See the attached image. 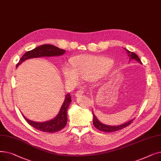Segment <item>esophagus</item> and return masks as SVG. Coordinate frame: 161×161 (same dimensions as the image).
Segmentation results:
<instances>
[{
    "label": "esophagus",
    "mask_w": 161,
    "mask_h": 161,
    "mask_svg": "<svg viewBox=\"0 0 161 161\" xmlns=\"http://www.w3.org/2000/svg\"><path fill=\"white\" fill-rule=\"evenodd\" d=\"M83 92H84V91L83 90H79L75 92V95L76 97H80L82 96V95L83 94Z\"/></svg>",
    "instance_id": "esophagus-1"
}]
</instances>
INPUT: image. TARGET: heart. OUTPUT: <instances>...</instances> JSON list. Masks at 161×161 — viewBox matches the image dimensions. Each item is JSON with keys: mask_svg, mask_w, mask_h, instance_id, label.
<instances>
[{"mask_svg": "<svg viewBox=\"0 0 161 161\" xmlns=\"http://www.w3.org/2000/svg\"><path fill=\"white\" fill-rule=\"evenodd\" d=\"M71 65L66 64L62 68L64 78L72 83L81 80L95 81L107 73L113 62L108 58L81 54L72 58Z\"/></svg>", "mask_w": 161, "mask_h": 161, "instance_id": "heart-1", "label": "heart"}]
</instances>
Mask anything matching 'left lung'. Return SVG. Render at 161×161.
Wrapping results in <instances>:
<instances>
[{
    "instance_id": "1",
    "label": "left lung",
    "mask_w": 161,
    "mask_h": 161,
    "mask_svg": "<svg viewBox=\"0 0 161 161\" xmlns=\"http://www.w3.org/2000/svg\"><path fill=\"white\" fill-rule=\"evenodd\" d=\"M125 49V48H124ZM125 50L126 51V52L129 53V56L130 57L129 58V61H130L131 59L132 60H135L138 61L139 63L142 64V63L141 62L140 58L138 57V56L134 53V52H131L130 51H129L128 49H125ZM92 117H93V120H92V122H93V125L95 126V127L100 130V131H103V132H115V131H117L119 130H121L123 128H125L126 126H129L134 120V119L126 122L123 124L121 125H119L117 126H112V125H105L103 123H101L100 121H99V120L97 119V117H96V115H95L93 110H92Z\"/></svg>"
}]
</instances>
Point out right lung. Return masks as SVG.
Masks as SVG:
<instances>
[{"label": "right lung", "instance_id": "1", "mask_svg": "<svg viewBox=\"0 0 161 161\" xmlns=\"http://www.w3.org/2000/svg\"><path fill=\"white\" fill-rule=\"evenodd\" d=\"M66 51L56 47L53 45L44 44L38 46L35 49L25 53L22 57L20 58L19 63L17 64L16 67H18L20 64H21L25 60L29 58H38L42 57H55L61 56L65 53ZM72 99L70 95L69 92L65 95V98L64 102L61 107L57 115L53 119L45 121V122H36L33 121L25 117L23 114L24 119L26 121L31 125L32 127L35 128L40 131L45 132H55L62 130L67 123V110L69 109V106L71 103Z\"/></svg>", "mask_w": 161, "mask_h": 161}]
</instances>
